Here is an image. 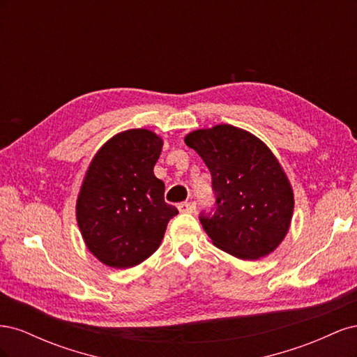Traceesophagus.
I'll list each match as a JSON object with an SVG mask.
<instances>
[{
  "mask_svg": "<svg viewBox=\"0 0 357 357\" xmlns=\"http://www.w3.org/2000/svg\"><path fill=\"white\" fill-rule=\"evenodd\" d=\"M178 210H180V213H195L197 202L195 201L181 202V204H178Z\"/></svg>",
  "mask_w": 357,
  "mask_h": 357,
  "instance_id": "1",
  "label": "esophagus"
}]
</instances>
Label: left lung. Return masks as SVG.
Returning a JSON list of instances; mask_svg holds the SVG:
<instances>
[{
    "label": "left lung",
    "mask_w": 357,
    "mask_h": 357,
    "mask_svg": "<svg viewBox=\"0 0 357 357\" xmlns=\"http://www.w3.org/2000/svg\"><path fill=\"white\" fill-rule=\"evenodd\" d=\"M185 143L211 172L215 204L199 220L213 244L244 261L274 252L289 231L294 192L271 150L232 125L198 129Z\"/></svg>",
    "instance_id": "obj_1"
}]
</instances>
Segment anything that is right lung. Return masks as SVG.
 <instances>
[{
  "label": "right lung",
  "mask_w": 357,
  "mask_h": 357,
  "mask_svg": "<svg viewBox=\"0 0 357 357\" xmlns=\"http://www.w3.org/2000/svg\"><path fill=\"white\" fill-rule=\"evenodd\" d=\"M162 144L149 129H129L110 138L86 171L75 214L86 247L107 266L125 269L146 261L178 214L153 174Z\"/></svg>",
  "instance_id": "1"
}]
</instances>
